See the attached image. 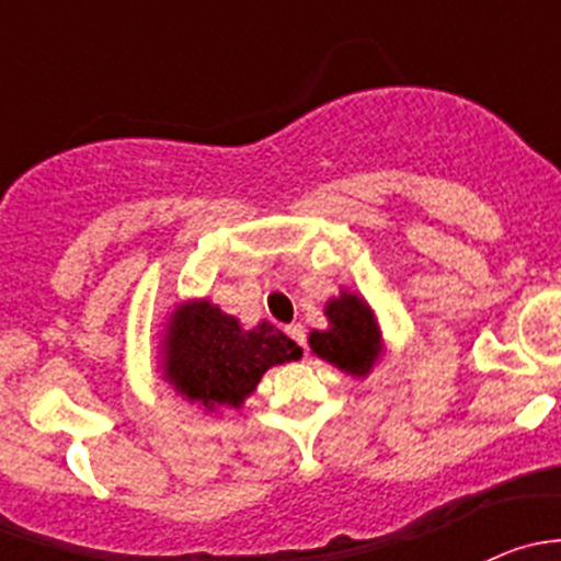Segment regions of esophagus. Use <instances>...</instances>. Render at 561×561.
I'll return each mask as SVG.
<instances>
[{
  "instance_id": "1",
  "label": "esophagus",
  "mask_w": 561,
  "mask_h": 561,
  "mask_svg": "<svg viewBox=\"0 0 561 561\" xmlns=\"http://www.w3.org/2000/svg\"><path fill=\"white\" fill-rule=\"evenodd\" d=\"M285 331H287V336H290L293 342L301 344V347L307 344V331H304V325H287Z\"/></svg>"
}]
</instances>
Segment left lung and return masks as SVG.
Returning a JSON list of instances; mask_svg holds the SVG:
<instances>
[{
	"mask_svg": "<svg viewBox=\"0 0 561 561\" xmlns=\"http://www.w3.org/2000/svg\"><path fill=\"white\" fill-rule=\"evenodd\" d=\"M331 328L309 333V344L320 358L331 360L347 375H369L377 353H380V328L371 309L358 296L333 298L325 307Z\"/></svg>",
	"mask_w": 561,
	"mask_h": 561,
	"instance_id": "8db88e82",
	"label": "left lung"
}]
</instances>
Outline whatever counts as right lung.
Wrapping results in <instances>:
<instances>
[{
    "label": "right lung",
    "mask_w": 561,
    "mask_h": 561,
    "mask_svg": "<svg viewBox=\"0 0 561 561\" xmlns=\"http://www.w3.org/2000/svg\"><path fill=\"white\" fill-rule=\"evenodd\" d=\"M304 350L290 336L260 322L244 331L239 320L208 301L186 304L173 314L165 344V377L203 407H241L265 369L298 360Z\"/></svg>",
    "instance_id": "add662e5"
}]
</instances>
